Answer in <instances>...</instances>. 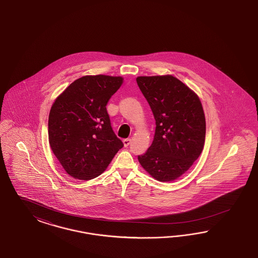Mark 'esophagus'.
<instances>
[{
    "mask_svg": "<svg viewBox=\"0 0 258 258\" xmlns=\"http://www.w3.org/2000/svg\"><path fill=\"white\" fill-rule=\"evenodd\" d=\"M130 143H131V139H125V140H123V144H124L125 147H127Z\"/></svg>",
    "mask_w": 258,
    "mask_h": 258,
    "instance_id": "esophagus-1",
    "label": "esophagus"
}]
</instances>
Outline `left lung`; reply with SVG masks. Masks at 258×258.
<instances>
[{
  "instance_id": "left-lung-1",
  "label": "left lung",
  "mask_w": 258,
  "mask_h": 258,
  "mask_svg": "<svg viewBox=\"0 0 258 258\" xmlns=\"http://www.w3.org/2000/svg\"><path fill=\"white\" fill-rule=\"evenodd\" d=\"M156 120L151 146L138 157L153 178L172 181L190 168L203 151L206 118L198 96L172 76L137 77Z\"/></svg>"
}]
</instances>
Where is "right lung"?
Returning a JSON list of instances; mask_svg holds the SVG:
<instances>
[{"label":"right lung","instance_id":"1","mask_svg":"<svg viewBox=\"0 0 258 258\" xmlns=\"http://www.w3.org/2000/svg\"><path fill=\"white\" fill-rule=\"evenodd\" d=\"M121 77L86 76L58 96L48 115V142L70 176L88 181L112 162L122 142L114 133L106 105Z\"/></svg>","mask_w":258,"mask_h":258}]
</instances>
